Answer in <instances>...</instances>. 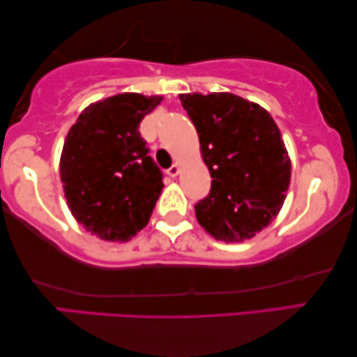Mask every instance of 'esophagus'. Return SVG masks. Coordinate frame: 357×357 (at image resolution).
I'll return each instance as SVG.
<instances>
[{
  "mask_svg": "<svg viewBox=\"0 0 357 357\" xmlns=\"http://www.w3.org/2000/svg\"><path fill=\"white\" fill-rule=\"evenodd\" d=\"M180 172V167H178V162H174V165L167 169V174L171 175V177H177Z\"/></svg>",
  "mask_w": 357,
  "mask_h": 357,
  "instance_id": "34e87169",
  "label": "esophagus"
}]
</instances>
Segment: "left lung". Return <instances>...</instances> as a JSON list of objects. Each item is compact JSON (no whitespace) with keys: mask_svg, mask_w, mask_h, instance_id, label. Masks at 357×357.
<instances>
[{"mask_svg":"<svg viewBox=\"0 0 357 357\" xmlns=\"http://www.w3.org/2000/svg\"><path fill=\"white\" fill-rule=\"evenodd\" d=\"M212 177L195 206L199 225L225 242L251 238L277 217L291 180L282 134L266 109L232 93L180 95Z\"/></svg>","mask_w":357,"mask_h":357,"instance_id":"1","label":"left lung"}]
</instances>
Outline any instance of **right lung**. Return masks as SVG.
<instances>
[{
    "mask_svg": "<svg viewBox=\"0 0 357 357\" xmlns=\"http://www.w3.org/2000/svg\"><path fill=\"white\" fill-rule=\"evenodd\" d=\"M162 96L120 93L86 107L63 145L60 177L74 218L99 238L130 241L147 226L162 172L139 132Z\"/></svg>",
    "mask_w": 357,
    "mask_h": 357,
    "instance_id": "1",
    "label": "right lung"
}]
</instances>
